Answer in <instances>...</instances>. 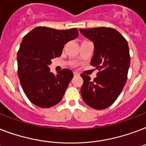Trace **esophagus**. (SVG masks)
<instances>
[{"mask_svg":"<svg viewBox=\"0 0 146 146\" xmlns=\"http://www.w3.org/2000/svg\"><path fill=\"white\" fill-rule=\"evenodd\" d=\"M73 75H74V76H80V74L77 72H73Z\"/></svg>","mask_w":146,"mask_h":146,"instance_id":"34e87169","label":"esophagus"}]
</instances>
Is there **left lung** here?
Returning <instances> with one entry per match:
<instances>
[{"label":"left lung","instance_id":"1","mask_svg":"<svg viewBox=\"0 0 146 146\" xmlns=\"http://www.w3.org/2000/svg\"><path fill=\"white\" fill-rule=\"evenodd\" d=\"M80 31L93 42L90 64L99 70L93 81L89 76L81 74L82 99L94 109L107 108L115 102L127 82L130 64L128 43L114 29L98 27Z\"/></svg>","mask_w":146,"mask_h":146}]
</instances>
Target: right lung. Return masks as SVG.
Returning <instances> with one entry per match:
<instances>
[{
	"mask_svg": "<svg viewBox=\"0 0 146 146\" xmlns=\"http://www.w3.org/2000/svg\"><path fill=\"white\" fill-rule=\"evenodd\" d=\"M76 28L66 30L38 26L23 37L17 54L19 82L29 101L40 108H50L61 101L73 72H50L51 60L61 55L64 44L76 38Z\"/></svg>",
	"mask_w": 146,
	"mask_h": 146,
	"instance_id": "obj_1",
	"label": "right lung"
}]
</instances>
